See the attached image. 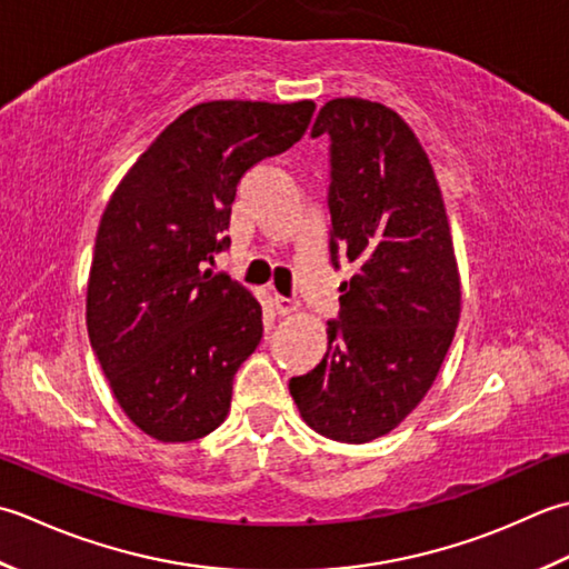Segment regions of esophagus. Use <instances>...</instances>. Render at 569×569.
Segmentation results:
<instances>
[{"label":"esophagus","instance_id":"obj_1","mask_svg":"<svg viewBox=\"0 0 569 569\" xmlns=\"http://www.w3.org/2000/svg\"><path fill=\"white\" fill-rule=\"evenodd\" d=\"M272 307H274V311H277V315H280V317L295 315V311L299 309L297 301L287 299V297H282V295H274V297H272Z\"/></svg>","mask_w":569,"mask_h":569}]
</instances>
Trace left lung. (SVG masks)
I'll use <instances>...</instances> for the list:
<instances>
[{"label":"left lung","mask_w":569,"mask_h":569,"mask_svg":"<svg viewBox=\"0 0 569 569\" xmlns=\"http://www.w3.org/2000/svg\"><path fill=\"white\" fill-rule=\"evenodd\" d=\"M331 139V262L356 272L321 363L289 380L297 410L333 442L386 437L422 402L461 311L442 191L410 124L382 102L333 98L311 137Z\"/></svg>","instance_id":"8db88e82"}]
</instances>
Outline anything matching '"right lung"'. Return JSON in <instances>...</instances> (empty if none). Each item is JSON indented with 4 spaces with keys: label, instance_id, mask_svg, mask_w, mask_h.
I'll list each match as a JSON object with an SVG mask.
<instances>
[{
    "label": "right lung",
    "instance_id": "right-lung-1",
    "mask_svg": "<svg viewBox=\"0 0 569 569\" xmlns=\"http://www.w3.org/2000/svg\"><path fill=\"white\" fill-rule=\"evenodd\" d=\"M315 102H199L112 191L88 277L90 346L122 412L159 442H193L226 420L233 378L262 339L248 287L203 270L242 173L299 142Z\"/></svg>",
    "mask_w": 569,
    "mask_h": 569
}]
</instances>
